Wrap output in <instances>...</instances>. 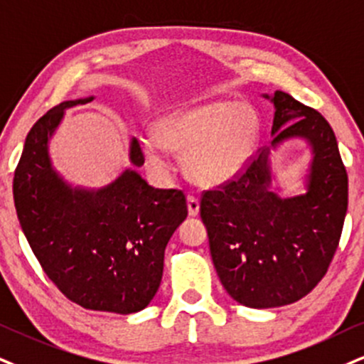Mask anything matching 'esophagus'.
<instances>
[{
  "label": "esophagus",
  "mask_w": 364,
  "mask_h": 364,
  "mask_svg": "<svg viewBox=\"0 0 364 364\" xmlns=\"http://www.w3.org/2000/svg\"><path fill=\"white\" fill-rule=\"evenodd\" d=\"M187 209H189V216H197L200 209V203L196 196H189L187 197Z\"/></svg>",
  "instance_id": "1"
}]
</instances>
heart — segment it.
Here are the masks:
<instances>
[{
  "label": "heart",
  "mask_w": 364,
  "mask_h": 364,
  "mask_svg": "<svg viewBox=\"0 0 364 364\" xmlns=\"http://www.w3.org/2000/svg\"><path fill=\"white\" fill-rule=\"evenodd\" d=\"M153 134L141 136L150 167L168 170L165 150L182 154L192 181L208 187L236 181L257 156L262 123L253 106L241 101H213L161 118Z\"/></svg>",
  "instance_id": "1"
}]
</instances>
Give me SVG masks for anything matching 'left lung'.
<instances>
[{"mask_svg": "<svg viewBox=\"0 0 364 364\" xmlns=\"http://www.w3.org/2000/svg\"><path fill=\"white\" fill-rule=\"evenodd\" d=\"M273 105L272 145L224 189L204 192L200 218L218 277L237 304L289 306L322 280L339 245L348 210V175L324 116L290 94H262ZM302 139L309 161L304 195L272 187L271 154Z\"/></svg>", "mask_w": 364, "mask_h": 364, "instance_id": "8db88e82", "label": "left lung"}]
</instances>
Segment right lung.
<instances>
[{
	"instance_id": "right-lung-1",
	"label": "right lung",
	"mask_w": 364,
	"mask_h": 364,
	"mask_svg": "<svg viewBox=\"0 0 364 364\" xmlns=\"http://www.w3.org/2000/svg\"><path fill=\"white\" fill-rule=\"evenodd\" d=\"M94 96L64 101L26 134L13 178L23 235L58 290L91 311L145 309L164 275L165 246L187 218L182 191L155 189L134 170L145 164L129 140L127 167L107 186H74L53 167L50 141L65 111Z\"/></svg>"
}]
</instances>
